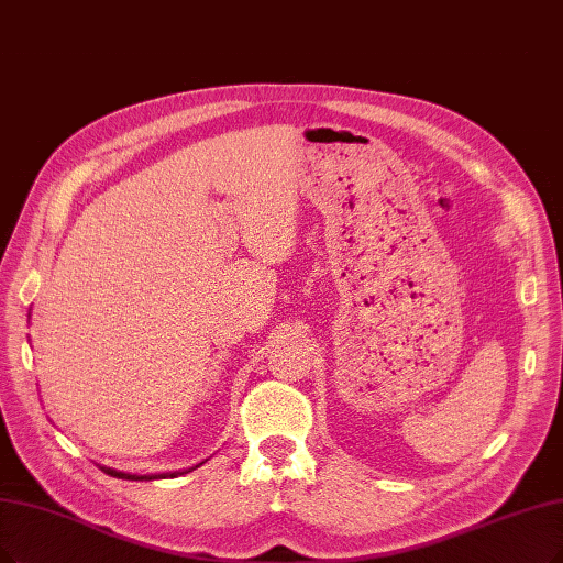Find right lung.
Instances as JSON below:
<instances>
[{
	"instance_id": "add662e5",
	"label": "right lung",
	"mask_w": 563,
	"mask_h": 563,
	"mask_svg": "<svg viewBox=\"0 0 563 563\" xmlns=\"http://www.w3.org/2000/svg\"><path fill=\"white\" fill-rule=\"evenodd\" d=\"M203 464V462H200ZM196 464V466H200ZM191 466V468H196ZM108 476L112 478H122V481H156V478H175V476H183V474H189V471H170V474H152V476H136V474H124V471H118V468H110V466H101Z\"/></svg>"
}]
</instances>
